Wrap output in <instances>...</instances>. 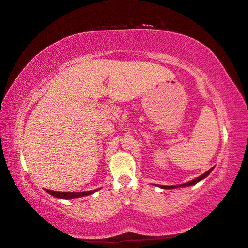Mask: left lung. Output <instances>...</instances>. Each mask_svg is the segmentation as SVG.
<instances>
[{"label":"left lung","instance_id":"8db88e82","mask_svg":"<svg viewBox=\"0 0 248 248\" xmlns=\"http://www.w3.org/2000/svg\"><path fill=\"white\" fill-rule=\"evenodd\" d=\"M214 170V167H212V169H210L209 170H207V172H205L204 174H202V175H200L199 177H197V179H194V180H192V181H190V182H186V183H183V184H179V186H159V184H157V186L158 187H162V189H165V190H170V189H176V187H184V186H193V184H195V183H198L199 181H201V180H203V179H205V177H207L209 174L211 173V170Z\"/></svg>","mask_w":248,"mask_h":248}]
</instances>
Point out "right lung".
<instances>
[{"label":"right lung","instance_id":"add662e5","mask_svg":"<svg viewBox=\"0 0 248 248\" xmlns=\"http://www.w3.org/2000/svg\"><path fill=\"white\" fill-rule=\"evenodd\" d=\"M48 193L53 195L55 198L59 199H74V198H79V197H85V195H90L95 192L97 190L93 191H88V192H57V191H50L46 190Z\"/></svg>","mask_w":248,"mask_h":248}]
</instances>
